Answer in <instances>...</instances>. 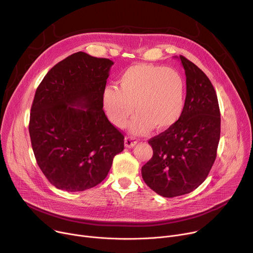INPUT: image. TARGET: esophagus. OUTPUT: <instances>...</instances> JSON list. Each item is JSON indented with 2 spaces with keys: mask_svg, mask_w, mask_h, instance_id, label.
I'll list each match as a JSON object with an SVG mask.
<instances>
[{
  "mask_svg": "<svg viewBox=\"0 0 253 253\" xmlns=\"http://www.w3.org/2000/svg\"><path fill=\"white\" fill-rule=\"evenodd\" d=\"M124 143H125V146H126L127 148H132V147H134V146L136 145L137 141H136L135 138L128 136V137H125Z\"/></svg>",
  "mask_w": 253,
  "mask_h": 253,
  "instance_id": "1",
  "label": "esophagus"
}]
</instances>
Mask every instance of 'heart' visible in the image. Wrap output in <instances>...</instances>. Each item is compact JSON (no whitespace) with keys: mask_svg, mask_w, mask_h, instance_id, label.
I'll return each mask as SVG.
<instances>
[{"mask_svg":"<svg viewBox=\"0 0 253 253\" xmlns=\"http://www.w3.org/2000/svg\"><path fill=\"white\" fill-rule=\"evenodd\" d=\"M184 83L177 72L149 64L127 68L118 80V88L108 86L103 92L105 112L118 128H122L134 110L130 123L134 133L152 128L163 131L174 126L184 109Z\"/></svg>","mask_w":253,"mask_h":253,"instance_id":"heart-1","label":"heart"}]
</instances>
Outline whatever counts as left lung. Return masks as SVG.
<instances>
[{
	"label": "left lung",
	"mask_w": 253,
	"mask_h": 253,
	"mask_svg": "<svg viewBox=\"0 0 253 253\" xmlns=\"http://www.w3.org/2000/svg\"><path fill=\"white\" fill-rule=\"evenodd\" d=\"M186 75V98L181 117L171 128L151 138L152 158L141 169L145 183L163 197L190 193L206 179L220 138L217 95L204 72L179 56Z\"/></svg>",
	"instance_id": "1"
}]
</instances>
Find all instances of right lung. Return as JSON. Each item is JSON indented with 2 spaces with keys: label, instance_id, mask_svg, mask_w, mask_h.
<instances>
[{
  "label": "right lung",
  "instance_id": "add662e5",
  "mask_svg": "<svg viewBox=\"0 0 253 253\" xmlns=\"http://www.w3.org/2000/svg\"><path fill=\"white\" fill-rule=\"evenodd\" d=\"M113 61L84 52L56 64L36 90L29 133L37 163L50 183L76 192L101 183L124 136L103 111Z\"/></svg>",
  "mask_w": 253,
  "mask_h": 253
}]
</instances>
